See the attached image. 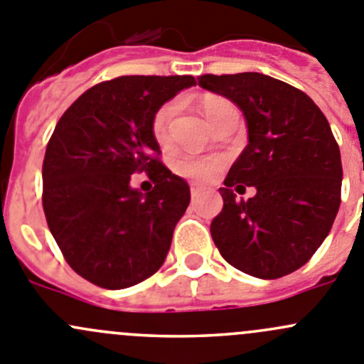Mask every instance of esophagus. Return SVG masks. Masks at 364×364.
<instances>
[{"label": "esophagus", "mask_w": 364, "mask_h": 364, "mask_svg": "<svg viewBox=\"0 0 364 364\" xmlns=\"http://www.w3.org/2000/svg\"><path fill=\"white\" fill-rule=\"evenodd\" d=\"M190 193H192L193 199H196V197H199L200 196V186L192 185V186H190Z\"/></svg>", "instance_id": "1"}]
</instances>
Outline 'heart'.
<instances>
[{
    "label": "heart",
    "instance_id": "1",
    "mask_svg": "<svg viewBox=\"0 0 364 364\" xmlns=\"http://www.w3.org/2000/svg\"><path fill=\"white\" fill-rule=\"evenodd\" d=\"M228 101L224 100H210L203 105V112L208 117V121H213L218 115V112L224 107H228ZM176 112L174 103H167L156 112L153 119V135L160 146H167L168 144V126H171L172 115ZM218 161L217 160H204V158H193V156H183L176 161V171L186 178L197 179V181H206L211 176L217 172Z\"/></svg>",
    "mask_w": 364,
    "mask_h": 364
}]
</instances>
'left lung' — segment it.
<instances>
[{
    "mask_svg": "<svg viewBox=\"0 0 364 364\" xmlns=\"http://www.w3.org/2000/svg\"><path fill=\"white\" fill-rule=\"evenodd\" d=\"M199 87L242 110L249 140L218 190L215 245L249 276H288L322 245L340 210L343 171L329 122L311 97L267 74H204ZM238 182L257 196L236 200L230 188Z\"/></svg>",
    "mask_w": 364,
    "mask_h": 364,
    "instance_id": "obj_1",
    "label": "left lung"
}]
</instances>
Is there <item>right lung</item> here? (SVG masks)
<instances>
[{"instance_id":"1","label":"right lung","mask_w":364,"mask_h":364,"mask_svg":"<svg viewBox=\"0 0 364 364\" xmlns=\"http://www.w3.org/2000/svg\"><path fill=\"white\" fill-rule=\"evenodd\" d=\"M193 76H121L88 88L60 117L42 164V206L76 274L107 290L142 283L164 264L190 186L158 160L156 112ZM157 185L142 194L131 174Z\"/></svg>"}]
</instances>
